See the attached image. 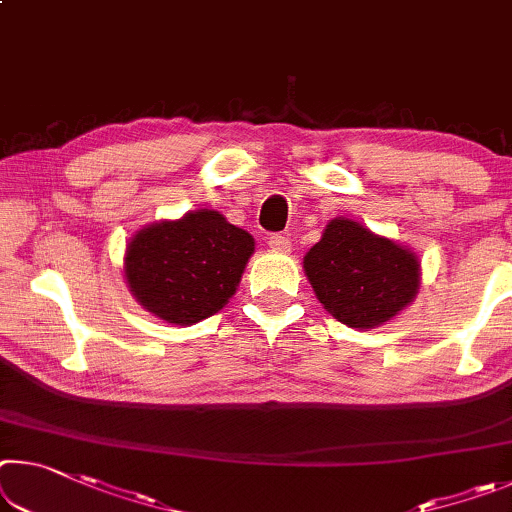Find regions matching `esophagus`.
Segmentation results:
<instances>
[{"instance_id":"34e87169","label":"esophagus","mask_w":512,"mask_h":512,"mask_svg":"<svg viewBox=\"0 0 512 512\" xmlns=\"http://www.w3.org/2000/svg\"><path fill=\"white\" fill-rule=\"evenodd\" d=\"M269 246L273 250H278V253H289L291 241H289V237H282V234H273V237L269 239Z\"/></svg>"}]
</instances>
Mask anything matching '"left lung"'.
Returning a JSON list of instances; mask_svg holds the SVG:
<instances>
[{
  "instance_id": "obj_1",
  "label": "left lung",
  "mask_w": 512,
  "mask_h": 512,
  "mask_svg": "<svg viewBox=\"0 0 512 512\" xmlns=\"http://www.w3.org/2000/svg\"><path fill=\"white\" fill-rule=\"evenodd\" d=\"M303 269L321 305L348 328L371 330L401 314L421 287V262L403 243L337 216L307 250Z\"/></svg>"
}]
</instances>
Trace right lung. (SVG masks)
<instances>
[{"instance_id": "1", "label": "right lung", "mask_w": 512, "mask_h": 512, "mask_svg": "<svg viewBox=\"0 0 512 512\" xmlns=\"http://www.w3.org/2000/svg\"><path fill=\"white\" fill-rule=\"evenodd\" d=\"M255 239L216 209L143 225L127 241L125 282L145 312L193 326L237 294Z\"/></svg>"}]
</instances>
